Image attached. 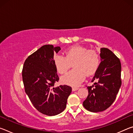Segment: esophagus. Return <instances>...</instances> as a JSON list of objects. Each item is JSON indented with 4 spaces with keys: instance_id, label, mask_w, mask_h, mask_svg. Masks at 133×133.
I'll use <instances>...</instances> for the list:
<instances>
[{
    "instance_id": "esophagus-1",
    "label": "esophagus",
    "mask_w": 133,
    "mask_h": 133,
    "mask_svg": "<svg viewBox=\"0 0 133 133\" xmlns=\"http://www.w3.org/2000/svg\"><path fill=\"white\" fill-rule=\"evenodd\" d=\"M79 89H78V87H73V88H72V91H75L76 90H78Z\"/></svg>"
}]
</instances>
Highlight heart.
<instances>
[{"label":"heart","instance_id":"1","mask_svg":"<svg viewBox=\"0 0 133 133\" xmlns=\"http://www.w3.org/2000/svg\"><path fill=\"white\" fill-rule=\"evenodd\" d=\"M66 57L56 55L53 62L56 70L60 74L66 73L73 64L75 69L61 77L63 84L78 86L85 77L94 75L100 65V56L97 51L88 50L82 46H73L65 51Z\"/></svg>","mask_w":133,"mask_h":133}]
</instances>
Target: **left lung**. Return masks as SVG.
<instances>
[{"mask_svg":"<svg viewBox=\"0 0 133 133\" xmlns=\"http://www.w3.org/2000/svg\"><path fill=\"white\" fill-rule=\"evenodd\" d=\"M101 62L92 79L95 83L87 87L89 94L83 105L90 111L96 112L108 109L116 100L121 85V63L107 48L100 49Z\"/></svg>","mask_w":133,"mask_h":133,"instance_id":"left-lung-1","label":"left lung"}]
</instances>
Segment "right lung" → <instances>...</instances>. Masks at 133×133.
Returning a JSON list of instances; mask_svg holds the SVG:
<instances>
[{"label": "right lung", "instance_id": "obj_1", "mask_svg": "<svg viewBox=\"0 0 133 133\" xmlns=\"http://www.w3.org/2000/svg\"><path fill=\"white\" fill-rule=\"evenodd\" d=\"M59 46L46 44L26 58L22 70L25 92L39 112L47 116L57 115L66 107L71 87L67 85L55 87L59 78L53 62L54 54Z\"/></svg>", "mask_w": 133, "mask_h": 133}]
</instances>
